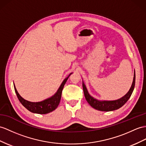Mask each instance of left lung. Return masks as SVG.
Returning <instances> with one entry per match:
<instances>
[{"label": "left lung", "mask_w": 146, "mask_h": 146, "mask_svg": "<svg viewBox=\"0 0 146 146\" xmlns=\"http://www.w3.org/2000/svg\"><path fill=\"white\" fill-rule=\"evenodd\" d=\"M135 80H136V76H135L134 72L133 82L129 92L121 98L115 101H98L96 100V99L91 97L89 94L88 93L86 87H85V85L83 83L82 86L85 99H86V100L92 107H93L96 110H98L99 111H110L117 110L126 104V102L129 100L131 94L133 93L135 86Z\"/></svg>", "instance_id": "8db88e82"}]
</instances>
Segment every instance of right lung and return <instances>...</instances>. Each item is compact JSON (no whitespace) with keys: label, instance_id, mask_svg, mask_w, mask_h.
I'll return each instance as SVG.
<instances>
[{"label":"right lung","instance_id":"right-lung-1","mask_svg":"<svg viewBox=\"0 0 146 146\" xmlns=\"http://www.w3.org/2000/svg\"><path fill=\"white\" fill-rule=\"evenodd\" d=\"M72 74V73H71ZM71 74H70V75ZM70 75L67 77L66 79L64 80L62 83L61 84V86L59 88L58 92H56V94L52 96V97L49 98L46 100L40 102H28L26 100H25L18 93V92L16 89L15 87L14 86V89H15V93L17 94V96L18 98H19V101L20 102L21 104L23 105V106H25L28 110H29L30 111L34 113H38V114H47V113H50L52 111H54V110L56 109L58 107V106L59 104L60 100H61V94L62 91L64 88V86L66 82V81L68 79Z\"/></svg>","mask_w":146,"mask_h":146}]
</instances>
